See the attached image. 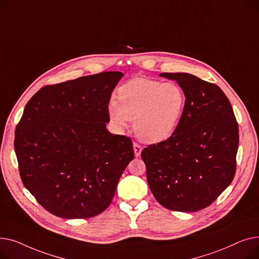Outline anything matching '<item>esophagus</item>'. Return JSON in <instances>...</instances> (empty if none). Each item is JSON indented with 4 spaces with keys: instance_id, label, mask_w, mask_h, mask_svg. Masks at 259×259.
Listing matches in <instances>:
<instances>
[{
    "instance_id": "34e87169",
    "label": "esophagus",
    "mask_w": 259,
    "mask_h": 259,
    "mask_svg": "<svg viewBox=\"0 0 259 259\" xmlns=\"http://www.w3.org/2000/svg\"><path fill=\"white\" fill-rule=\"evenodd\" d=\"M133 150H134V154L137 157H139L142 153V150H143V147L138 144V143H133Z\"/></svg>"
}]
</instances>
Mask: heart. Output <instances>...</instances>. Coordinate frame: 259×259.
I'll return each mask as SVG.
<instances>
[{
	"label": "heart",
	"instance_id": "heart-1",
	"mask_svg": "<svg viewBox=\"0 0 259 259\" xmlns=\"http://www.w3.org/2000/svg\"><path fill=\"white\" fill-rule=\"evenodd\" d=\"M186 106V94L176 83L134 78L117 89V103H109V115L118 127L134 120V131L147 143L169 139L178 128Z\"/></svg>",
	"mask_w": 259,
	"mask_h": 259
}]
</instances>
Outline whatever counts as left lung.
I'll return each mask as SVG.
<instances>
[{
	"label": "left lung",
	"instance_id": "left-lung-1",
	"mask_svg": "<svg viewBox=\"0 0 259 259\" xmlns=\"http://www.w3.org/2000/svg\"><path fill=\"white\" fill-rule=\"evenodd\" d=\"M186 94L180 124L169 139L147 146V181L161 206L195 212L210 206L236 171L238 124L232 106L215 84L190 73H160Z\"/></svg>",
	"mask_w": 259,
	"mask_h": 259
}]
</instances>
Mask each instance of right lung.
Segmentation results:
<instances>
[{
	"mask_svg": "<svg viewBox=\"0 0 259 259\" xmlns=\"http://www.w3.org/2000/svg\"><path fill=\"white\" fill-rule=\"evenodd\" d=\"M119 71L40 88L16 128L21 180L43 208L62 219H89L110 205L134 158L132 141L106 129Z\"/></svg>",
	"mask_w": 259,
	"mask_h": 259,
	"instance_id": "obj_1",
	"label": "right lung"
}]
</instances>
